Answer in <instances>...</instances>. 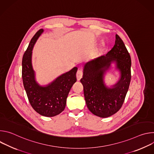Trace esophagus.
<instances>
[{
	"instance_id": "obj_1",
	"label": "esophagus",
	"mask_w": 154,
	"mask_h": 154,
	"mask_svg": "<svg viewBox=\"0 0 154 154\" xmlns=\"http://www.w3.org/2000/svg\"><path fill=\"white\" fill-rule=\"evenodd\" d=\"M83 71H82V70H81V69H79L78 71H77V73H76V77H77V79L78 80H80L81 79H82V76H83Z\"/></svg>"
}]
</instances>
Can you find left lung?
Segmentation results:
<instances>
[{"label":"left lung","instance_id":"1","mask_svg":"<svg viewBox=\"0 0 154 154\" xmlns=\"http://www.w3.org/2000/svg\"><path fill=\"white\" fill-rule=\"evenodd\" d=\"M115 62L120 71L119 82L112 88L104 83L103 78L111 63ZM131 58L123 41L116 35L113 48L106 55L87 62L80 82L83 86L84 96L89 110L100 118H107L121 108L131 80Z\"/></svg>","mask_w":154,"mask_h":154}]
</instances>
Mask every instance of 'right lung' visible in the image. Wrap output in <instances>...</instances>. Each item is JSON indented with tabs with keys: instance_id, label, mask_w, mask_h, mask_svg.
<instances>
[{
	"instance_id": "obj_1",
	"label": "right lung",
	"mask_w": 154,
	"mask_h": 154,
	"mask_svg": "<svg viewBox=\"0 0 154 154\" xmlns=\"http://www.w3.org/2000/svg\"><path fill=\"white\" fill-rule=\"evenodd\" d=\"M44 32L39 30L32 38L22 61V77L29 102L39 115L53 117L61 113L65 108L66 99L73 84L77 81V68L74 67L46 86H40L35 80L32 64V54L35 44Z\"/></svg>"
}]
</instances>
